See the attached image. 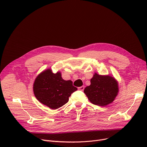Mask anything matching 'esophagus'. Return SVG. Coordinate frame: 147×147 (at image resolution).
Instances as JSON below:
<instances>
[{
    "label": "esophagus",
    "mask_w": 147,
    "mask_h": 147,
    "mask_svg": "<svg viewBox=\"0 0 147 147\" xmlns=\"http://www.w3.org/2000/svg\"><path fill=\"white\" fill-rule=\"evenodd\" d=\"M78 89H79V90L83 91V90L84 89V86H81V87H79Z\"/></svg>",
    "instance_id": "esophagus-1"
}]
</instances>
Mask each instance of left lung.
Masks as SVG:
<instances>
[{"label":"left lung","mask_w":147,"mask_h":147,"mask_svg":"<svg viewBox=\"0 0 147 147\" xmlns=\"http://www.w3.org/2000/svg\"><path fill=\"white\" fill-rule=\"evenodd\" d=\"M84 93L92 104L105 107L112 103L118 95L119 83L113 76L95 73Z\"/></svg>","instance_id":"obj_1"}]
</instances>
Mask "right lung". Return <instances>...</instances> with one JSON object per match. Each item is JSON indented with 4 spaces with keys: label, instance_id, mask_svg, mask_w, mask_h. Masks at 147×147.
I'll use <instances>...</instances> for the list:
<instances>
[{
    "label": "right lung",
    "instance_id": "1",
    "mask_svg": "<svg viewBox=\"0 0 147 147\" xmlns=\"http://www.w3.org/2000/svg\"><path fill=\"white\" fill-rule=\"evenodd\" d=\"M78 90L71 80H64L61 73L48 68L38 74L33 84V92L38 101L55 110L68 102L69 97Z\"/></svg>",
    "mask_w": 147,
    "mask_h": 147
}]
</instances>
